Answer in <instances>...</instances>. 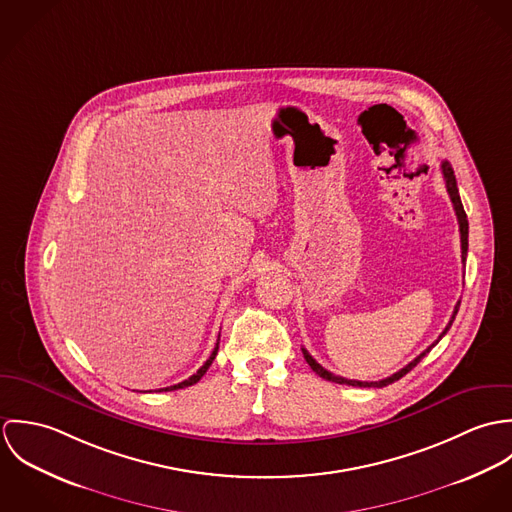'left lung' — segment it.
Returning <instances> with one entry per match:
<instances>
[{
    "label": "left lung",
    "instance_id": "8db88e82",
    "mask_svg": "<svg viewBox=\"0 0 512 512\" xmlns=\"http://www.w3.org/2000/svg\"><path fill=\"white\" fill-rule=\"evenodd\" d=\"M441 173H443V181H445V187H447V193H449V199H451V203H453V209H455V215H457V222H459V234H461V262L465 264V258H467V248H469V222H467V215H465V211H463V205H461V197H459V191H457V181H455V175H453V169H451V165H449V161H441ZM457 311H459V301H457V305H455V309H453V315H451V319H449V323H447V327L443 329V333L439 335V339L449 331V327H451V323H453V319H455V315H457ZM438 339V341H439ZM436 341V343H438ZM434 343V345H436ZM432 345V347H434ZM432 347H428L424 353H420L412 363H408V365L404 366V368H400L398 372H394L392 376H388V378H382V380H376V382H363V380H349V378H343V376H337V374H333V372H329L327 368H323V366L319 365L305 349H301L303 351V357H305V361H307V365L313 368V372L315 374H319L321 378H325V380H331V382H337V384H349V386H361V388H382V386H388V384H392V382H396V380H400L404 374H408L414 366L418 365L430 351H432Z\"/></svg>",
    "mask_w": 512,
    "mask_h": 512
}]
</instances>
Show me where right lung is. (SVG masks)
<instances>
[{
    "label": "right lung",
    "instance_id": "right-lung-1",
    "mask_svg": "<svg viewBox=\"0 0 512 512\" xmlns=\"http://www.w3.org/2000/svg\"><path fill=\"white\" fill-rule=\"evenodd\" d=\"M217 351H219V341H217V347H215V351L211 353V357L207 359V363L201 366L193 376H189L187 380H183V382H179V384H173V386H167V388H161V390H179V388H185V386H193V384H197L201 378H203V374L209 370V366L213 365V361H215V357H217ZM159 390V392H161Z\"/></svg>",
    "mask_w": 512,
    "mask_h": 512
}]
</instances>
